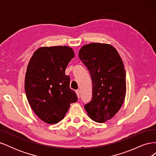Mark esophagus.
Returning <instances> with one entry per match:
<instances>
[{
  "label": "esophagus",
  "instance_id": "esophagus-1",
  "mask_svg": "<svg viewBox=\"0 0 156 156\" xmlns=\"http://www.w3.org/2000/svg\"><path fill=\"white\" fill-rule=\"evenodd\" d=\"M75 92H76V94H77V98H80V91L79 90H77L75 91Z\"/></svg>",
  "mask_w": 156,
  "mask_h": 156
}]
</instances>
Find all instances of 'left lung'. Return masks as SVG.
<instances>
[{
    "label": "left lung",
    "instance_id": "obj_1",
    "mask_svg": "<svg viewBox=\"0 0 156 156\" xmlns=\"http://www.w3.org/2000/svg\"><path fill=\"white\" fill-rule=\"evenodd\" d=\"M79 57L88 69L92 82V98L84 105L92 120L103 123L119 112L126 94L124 63L111 45L92 43L83 46Z\"/></svg>",
    "mask_w": 156,
    "mask_h": 156
}]
</instances>
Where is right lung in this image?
<instances>
[{
	"label": "right lung",
	"mask_w": 156,
	"mask_h": 156,
	"mask_svg": "<svg viewBox=\"0 0 156 156\" xmlns=\"http://www.w3.org/2000/svg\"><path fill=\"white\" fill-rule=\"evenodd\" d=\"M75 56L68 46L42 47L33 54L25 79L27 100L35 114L45 123L62 120L70 104L77 101L69 87L65 70Z\"/></svg>",
	"instance_id": "obj_1"
}]
</instances>
